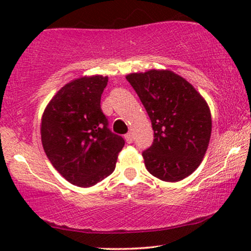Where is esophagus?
<instances>
[{"label": "esophagus", "mask_w": 251, "mask_h": 251, "mask_svg": "<svg viewBox=\"0 0 251 251\" xmlns=\"http://www.w3.org/2000/svg\"><path fill=\"white\" fill-rule=\"evenodd\" d=\"M125 140L127 144H131L132 142H133V134H132L131 132H128L127 134H125Z\"/></svg>", "instance_id": "34e87169"}]
</instances>
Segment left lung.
<instances>
[{"label": "left lung", "mask_w": 251, "mask_h": 251, "mask_svg": "<svg viewBox=\"0 0 251 251\" xmlns=\"http://www.w3.org/2000/svg\"><path fill=\"white\" fill-rule=\"evenodd\" d=\"M148 112L153 144L143 152L148 171L179 181L200 166L208 150L212 120L208 102L183 76L170 70L126 75Z\"/></svg>", "instance_id": "8db88e82"}]
</instances>
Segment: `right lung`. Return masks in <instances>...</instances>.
I'll return each mask as SVG.
<instances>
[{"instance_id": "add662e5", "label": "right lung", "mask_w": 251, "mask_h": 251, "mask_svg": "<svg viewBox=\"0 0 251 251\" xmlns=\"http://www.w3.org/2000/svg\"><path fill=\"white\" fill-rule=\"evenodd\" d=\"M108 76H80L66 83L46 106L41 142L46 155L60 175L74 185L89 188L116 169L125 145L107 128L100 99Z\"/></svg>"}]
</instances>
